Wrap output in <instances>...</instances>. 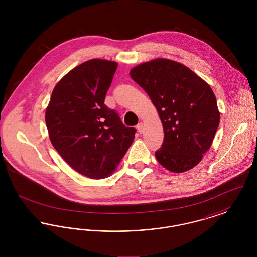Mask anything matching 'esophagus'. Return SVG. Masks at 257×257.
I'll return each instance as SVG.
<instances>
[{
    "label": "esophagus",
    "instance_id": "1",
    "mask_svg": "<svg viewBox=\"0 0 257 257\" xmlns=\"http://www.w3.org/2000/svg\"><path fill=\"white\" fill-rule=\"evenodd\" d=\"M137 129L140 133H143V131H144V124H143V122H140L137 125Z\"/></svg>",
    "mask_w": 257,
    "mask_h": 257
}]
</instances>
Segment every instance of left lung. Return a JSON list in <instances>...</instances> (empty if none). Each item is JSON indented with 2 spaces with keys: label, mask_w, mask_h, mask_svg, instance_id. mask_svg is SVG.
<instances>
[{
  "label": "left lung",
  "mask_w": 257,
  "mask_h": 257,
  "mask_svg": "<svg viewBox=\"0 0 257 257\" xmlns=\"http://www.w3.org/2000/svg\"><path fill=\"white\" fill-rule=\"evenodd\" d=\"M158 110L164 142L155 152L172 172L196 167L207 152L220 124L217 99L207 83L177 61L156 59L131 69Z\"/></svg>",
  "instance_id": "1"
}]
</instances>
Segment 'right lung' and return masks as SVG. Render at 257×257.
Returning <instances> with one entry per match:
<instances>
[{
  "label": "right lung",
  "mask_w": 257,
  "mask_h": 257,
  "mask_svg": "<svg viewBox=\"0 0 257 257\" xmlns=\"http://www.w3.org/2000/svg\"><path fill=\"white\" fill-rule=\"evenodd\" d=\"M116 68L115 61L100 59L78 65L56 85L45 112L53 147L92 179L110 175L135 139L134 127L104 104Z\"/></svg>",
  "instance_id": "add662e5"
}]
</instances>
